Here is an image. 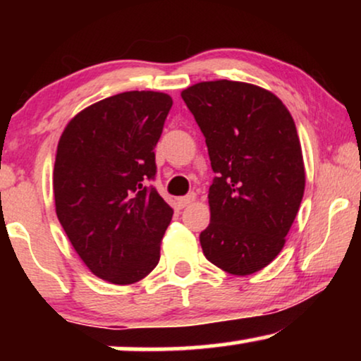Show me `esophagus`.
I'll list each match as a JSON object with an SVG mask.
<instances>
[{
  "label": "esophagus",
  "mask_w": 361,
  "mask_h": 361,
  "mask_svg": "<svg viewBox=\"0 0 361 361\" xmlns=\"http://www.w3.org/2000/svg\"><path fill=\"white\" fill-rule=\"evenodd\" d=\"M194 200H195V194H189V195L179 197V199H177V205H179L180 209H184V207L190 205Z\"/></svg>",
  "instance_id": "esophagus-1"
}]
</instances>
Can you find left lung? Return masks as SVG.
I'll return each mask as SVG.
<instances>
[{"mask_svg": "<svg viewBox=\"0 0 361 361\" xmlns=\"http://www.w3.org/2000/svg\"><path fill=\"white\" fill-rule=\"evenodd\" d=\"M182 100L216 174L202 250L226 273L253 274L281 253L302 202L305 172L293 116L273 93L243 82L195 83Z\"/></svg>", "mask_w": 361, "mask_h": 361, "instance_id": "obj_1", "label": "left lung"}]
</instances>
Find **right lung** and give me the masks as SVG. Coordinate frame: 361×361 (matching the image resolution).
Masks as SVG:
<instances>
[{
	"label": "right lung",
	"mask_w": 361,
	"mask_h": 361,
	"mask_svg": "<svg viewBox=\"0 0 361 361\" xmlns=\"http://www.w3.org/2000/svg\"><path fill=\"white\" fill-rule=\"evenodd\" d=\"M172 98L123 92L93 103L63 130L54 166L57 219L88 269L133 284L159 263L172 209L147 184Z\"/></svg>",
	"instance_id": "obj_1"
}]
</instances>
